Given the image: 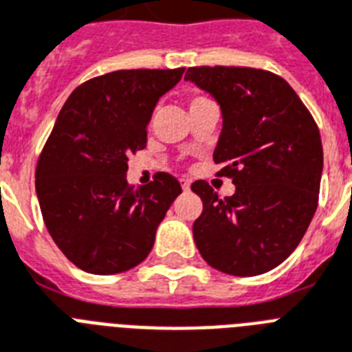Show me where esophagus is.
I'll return each instance as SVG.
<instances>
[{
  "mask_svg": "<svg viewBox=\"0 0 352 352\" xmlns=\"http://www.w3.org/2000/svg\"><path fill=\"white\" fill-rule=\"evenodd\" d=\"M182 189H184V190H189L190 189V179L182 178Z\"/></svg>",
  "mask_w": 352,
  "mask_h": 352,
  "instance_id": "obj_1",
  "label": "esophagus"
}]
</instances>
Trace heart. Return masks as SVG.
I'll return each mask as SVG.
<instances>
[{"instance_id":"1","label":"heart","mask_w":352,"mask_h":352,"mask_svg":"<svg viewBox=\"0 0 352 352\" xmlns=\"http://www.w3.org/2000/svg\"><path fill=\"white\" fill-rule=\"evenodd\" d=\"M207 100V98H204V96H194L192 100H190V107L192 105H198V103H201V101H205Z\"/></svg>"}]
</instances>
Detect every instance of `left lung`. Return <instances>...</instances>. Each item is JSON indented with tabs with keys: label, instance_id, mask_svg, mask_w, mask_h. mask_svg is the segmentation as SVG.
<instances>
[{
	"label": "left lung",
	"instance_id": "1",
	"mask_svg": "<svg viewBox=\"0 0 352 352\" xmlns=\"http://www.w3.org/2000/svg\"><path fill=\"white\" fill-rule=\"evenodd\" d=\"M185 80L220 103L214 148L236 192L220 198L207 182L192 225L199 254L232 276H256L282 263L302 241L318 207L323 148L318 125L292 87L269 70L190 67Z\"/></svg>",
	"mask_w": 352,
	"mask_h": 352
}]
</instances>
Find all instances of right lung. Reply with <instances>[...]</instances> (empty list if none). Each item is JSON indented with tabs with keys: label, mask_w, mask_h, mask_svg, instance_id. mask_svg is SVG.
<instances>
[{
	"label": "right lung",
	"mask_w": 352,
	"mask_h": 352,
	"mask_svg": "<svg viewBox=\"0 0 352 352\" xmlns=\"http://www.w3.org/2000/svg\"><path fill=\"white\" fill-rule=\"evenodd\" d=\"M184 70L98 76L81 83L58 114L36 165V192L52 240L81 271L118 274L142 263L182 192L167 173L134 189L127 162L145 148L154 107Z\"/></svg>",
	"instance_id": "1"
}]
</instances>
